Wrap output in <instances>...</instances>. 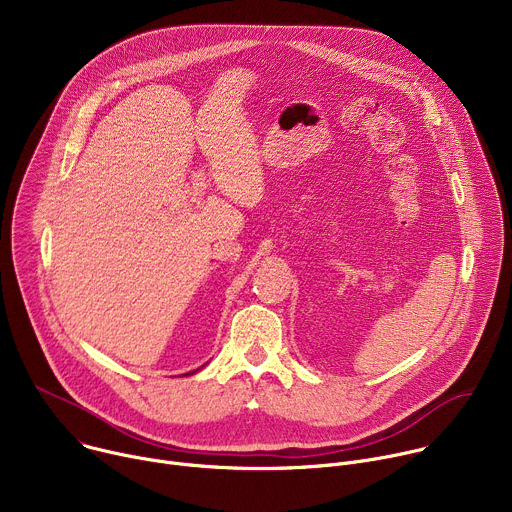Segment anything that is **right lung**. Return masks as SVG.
Listing matches in <instances>:
<instances>
[{
    "mask_svg": "<svg viewBox=\"0 0 512 512\" xmlns=\"http://www.w3.org/2000/svg\"><path fill=\"white\" fill-rule=\"evenodd\" d=\"M190 375H192V373H190Z\"/></svg>",
    "mask_w": 512,
    "mask_h": 512,
    "instance_id": "right-lung-1",
    "label": "right lung"
}]
</instances>
